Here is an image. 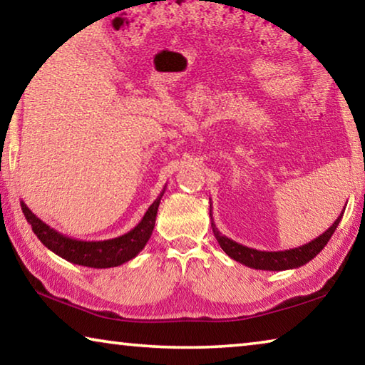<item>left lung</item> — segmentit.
I'll list each match as a JSON object with an SVG mask.
<instances>
[{"label": "left lung", "mask_w": 365, "mask_h": 365, "mask_svg": "<svg viewBox=\"0 0 365 365\" xmlns=\"http://www.w3.org/2000/svg\"><path fill=\"white\" fill-rule=\"evenodd\" d=\"M343 212L338 215V219L333 222L331 227H329V230H325L322 235H319L316 240L299 246V248L285 250V251H259L255 248H248V246L240 245L237 242H233V240L227 238L225 235H222L217 230V227H215L214 220L211 222V225H212L214 237L217 238L220 248L224 250L225 255L230 256L233 261H237L251 269L279 272V270H288V269H298L301 265L312 261V259L325 248V245L329 243L331 235L335 233L339 220L343 217ZM209 215H211L212 219V211H209Z\"/></svg>", "instance_id": "1"}]
</instances>
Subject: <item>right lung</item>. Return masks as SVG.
<instances>
[{
  "label": "right lung",
  "instance_id": "1",
  "mask_svg": "<svg viewBox=\"0 0 365 365\" xmlns=\"http://www.w3.org/2000/svg\"><path fill=\"white\" fill-rule=\"evenodd\" d=\"M165 191H160V195L156 197V201L148 207L143 219L138 222L137 227H133L130 232L120 235L117 238L103 240V242H83V240H76L66 235L59 233L49 225H46L41 219L30 211L27 205L21 201L22 212L32 230L36 235V238L46 246L49 251L54 255L66 259L72 264L85 265V267L93 269H108L117 267L130 261L138 252L145 248V245L150 240L154 224H156L158 207Z\"/></svg>",
  "mask_w": 365,
  "mask_h": 365
}]
</instances>
